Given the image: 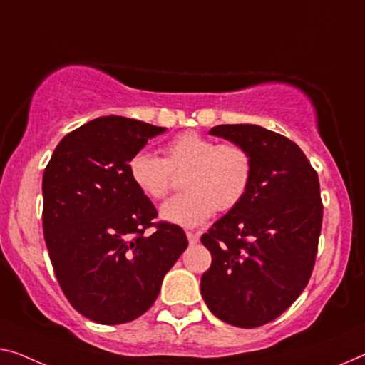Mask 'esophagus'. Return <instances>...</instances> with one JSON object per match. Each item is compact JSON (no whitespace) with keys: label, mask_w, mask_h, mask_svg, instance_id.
Segmentation results:
<instances>
[{"label":"esophagus","mask_w":365,"mask_h":365,"mask_svg":"<svg viewBox=\"0 0 365 365\" xmlns=\"http://www.w3.org/2000/svg\"><path fill=\"white\" fill-rule=\"evenodd\" d=\"M187 237H188L190 244H197L200 241V235H197V232H193V231H188Z\"/></svg>","instance_id":"esophagus-1"}]
</instances>
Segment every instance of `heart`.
Here are the masks:
<instances>
[{
  "label": "heart",
  "instance_id": "heart-1",
  "mask_svg": "<svg viewBox=\"0 0 365 365\" xmlns=\"http://www.w3.org/2000/svg\"><path fill=\"white\" fill-rule=\"evenodd\" d=\"M130 182L145 197L164 200L183 177L187 192L162 206L164 220L183 227L203 225L215 210L230 211L241 203L254 177L251 152L236 143H217L187 130L168 140L164 157L138 150L129 157Z\"/></svg>",
  "mask_w": 365,
  "mask_h": 365
}]
</instances>
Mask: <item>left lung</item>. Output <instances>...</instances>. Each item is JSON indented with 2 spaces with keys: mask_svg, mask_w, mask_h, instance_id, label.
Returning a JSON list of instances; mask_svg holds the SVG:
<instances>
[{
  "mask_svg": "<svg viewBox=\"0 0 365 365\" xmlns=\"http://www.w3.org/2000/svg\"><path fill=\"white\" fill-rule=\"evenodd\" d=\"M210 134L251 152L254 177L241 203L201 236L211 252L201 295L225 323L257 328L280 317L312 277L323 222L318 173L274 130L221 124Z\"/></svg>",
  "mask_w": 365,
  "mask_h": 365,
  "instance_id": "1",
  "label": "left lung"
}]
</instances>
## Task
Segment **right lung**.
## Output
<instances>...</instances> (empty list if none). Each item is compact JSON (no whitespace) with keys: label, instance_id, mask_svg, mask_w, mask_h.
<instances>
[{"label":"right lung","instance_id":"1","mask_svg":"<svg viewBox=\"0 0 365 365\" xmlns=\"http://www.w3.org/2000/svg\"><path fill=\"white\" fill-rule=\"evenodd\" d=\"M165 128L103 116L58 143L42 178V226L70 304L100 324H121L152 307L188 246L128 173L129 157ZM155 227L152 235L145 230Z\"/></svg>","mask_w":365,"mask_h":365}]
</instances>
